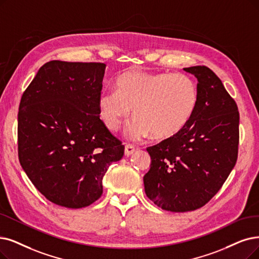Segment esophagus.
<instances>
[{
  "instance_id": "esophagus-1",
  "label": "esophagus",
  "mask_w": 259,
  "mask_h": 259,
  "mask_svg": "<svg viewBox=\"0 0 259 259\" xmlns=\"http://www.w3.org/2000/svg\"><path fill=\"white\" fill-rule=\"evenodd\" d=\"M134 152H135V148L131 146V144H126L125 149H124V155H125V156H131Z\"/></svg>"
}]
</instances>
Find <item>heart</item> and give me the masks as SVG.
Returning <instances> with one entry per match:
<instances>
[{"label":"heart","instance_id":"obj_1","mask_svg":"<svg viewBox=\"0 0 259 259\" xmlns=\"http://www.w3.org/2000/svg\"><path fill=\"white\" fill-rule=\"evenodd\" d=\"M199 103L194 79L184 73H148L126 71L118 76L116 89L101 91L98 105L106 127L118 131L132 113L125 131L131 141H143L152 134L168 138L179 133L193 117Z\"/></svg>","mask_w":259,"mask_h":259}]
</instances>
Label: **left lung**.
<instances>
[{"label": "left lung", "instance_id": "1", "mask_svg": "<svg viewBox=\"0 0 259 259\" xmlns=\"http://www.w3.org/2000/svg\"><path fill=\"white\" fill-rule=\"evenodd\" d=\"M184 71L198 79V107L184 128L147 149L151 168L143 177L148 198L174 212L209 202L235 167L239 144V111L221 79L205 66Z\"/></svg>", "mask_w": 259, "mask_h": 259}]
</instances>
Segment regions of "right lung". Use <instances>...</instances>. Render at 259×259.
<instances>
[{"label":"right lung","instance_id":"1","mask_svg":"<svg viewBox=\"0 0 259 259\" xmlns=\"http://www.w3.org/2000/svg\"><path fill=\"white\" fill-rule=\"evenodd\" d=\"M105 68L101 63L49 61L20 102V163L39 192L67 208L96 202L110 163L124 154V146L99 116Z\"/></svg>","mask_w":259,"mask_h":259}]
</instances>
